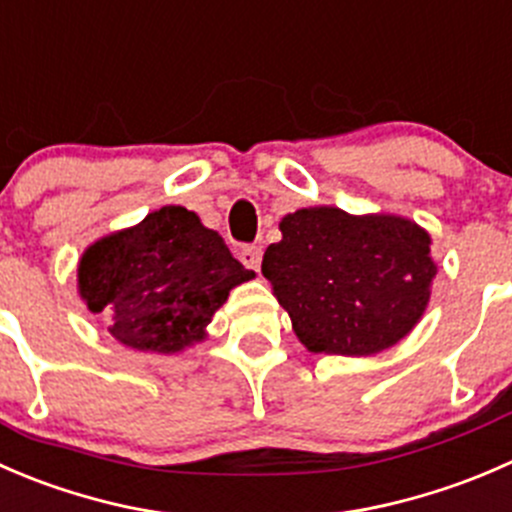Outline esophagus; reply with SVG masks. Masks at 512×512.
Listing matches in <instances>:
<instances>
[{
  "mask_svg": "<svg viewBox=\"0 0 512 512\" xmlns=\"http://www.w3.org/2000/svg\"><path fill=\"white\" fill-rule=\"evenodd\" d=\"M239 258L246 268H254V271H258V266H261V258H263L261 246H241Z\"/></svg>",
  "mask_w": 512,
  "mask_h": 512,
  "instance_id": "34e87169",
  "label": "esophagus"
}]
</instances>
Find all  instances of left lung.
<instances>
[{"mask_svg": "<svg viewBox=\"0 0 512 512\" xmlns=\"http://www.w3.org/2000/svg\"><path fill=\"white\" fill-rule=\"evenodd\" d=\"M278 229L261 273L311 353L373 356L421 321L438 266L416 221L311 206L283 216Z\"/></svg>", "mask_w": 512, "mask_h": 512, "instance_id": "8db88e82", "label": "left lung"}]
</instances>
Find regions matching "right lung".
Here are the masks:
<instances>
[{
    "label": "right lung",
    "instance_id": "1",
    "mask_svg": "<svg viewBox=\"0 0 512 512\" xmlns=\"http://www.w3.org/2000/svg\"><path fill=\"white\" fill-rule=\"evenodd\" d=\"M254 276L184 206H161L94 241L77 268L86 308L109 318L116 341L144 353H179L204 341L231 288Z\"/></svg>",
    "mask_w": 512,
    "mask_h": 512
}]
</instances>
